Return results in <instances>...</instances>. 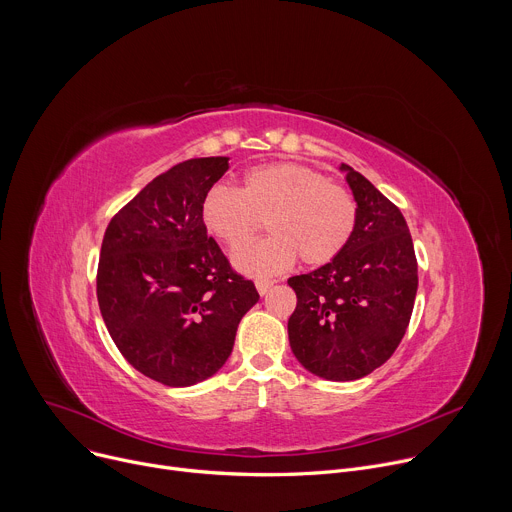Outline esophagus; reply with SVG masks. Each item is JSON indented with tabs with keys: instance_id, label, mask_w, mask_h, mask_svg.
<instances>
[{
	"instance_id": "1",
	"label": "esophagus",
	"mask_w": 512,
	"mask_h": 512,
	"mask_svg": "<svg viewBox=\"0 0 512 512\" xmlns=\"http://www.w3.org/2000/svg\"><path fill=\"white\" fill-rule=\"evenodd\" d=\"M255 287H257V291H259V296H265L267 291L273 287V281H271V279H257V281H255Z\"/></svg>"
}]
</instances>
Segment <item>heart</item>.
<instances>
[{"mask_svg":"<svg viewBox=\"0 0 512 512\" xmlns=\"http://www.w3.org/2000/svg\"><path fill=\"white\" fill-rule=\"evenodd\" d=\"M200 218L229 249L247 243L267 218L273 235L239 249L233 263L243 273L269 277L289 269L298 255L310 267L336 259L352 237L356 202L320 172L279 162L249 170L241 190L210 186L200 202Z\"/></svg>","mask_w":512,"mask_h":512,"instance_id":"1","label":"heart"}]
</instances>
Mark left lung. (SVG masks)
I'll use <instances>...</instances> for the list:
<instances>
[{"mask_svg":"<svg viewBox=\"0 0 512 512\" xmlns=\"http://www.w3.org/2000/svg\"><path fill=\"white\" fill-rule=\"evenodd\" d=\"M356 225L330 263L289 277L298 306L287 320L302 367L326 381H356L391 358L411 320L417 259L401 210L367 178L340 164Z\"/></svg>","mask_w":512,"mask_h":512,"instance_id":"left-lung-1","label":"left lung"}]
</instances>
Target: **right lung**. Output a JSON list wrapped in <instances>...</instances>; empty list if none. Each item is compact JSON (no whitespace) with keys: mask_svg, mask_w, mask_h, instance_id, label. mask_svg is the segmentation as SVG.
Returning <instances> with one entry per match:
<instances>
[{"mask_svg":"<svg viewBox=\"0 0 512 512\" xmlns=\"http://www.w3.org/2000/svg\"><path fill=\"white\" fill-rule=\"evenodd\" d=\"M229 158L186 160L154 178L105 231L97 300L105 326L141 375L166 387L212 377L257 304L200 218V202Z\"/></svg>","mask_w":512,"mask_h":512,"instance_id":"1","label":"right lung"}]
</instances>
